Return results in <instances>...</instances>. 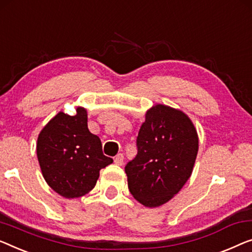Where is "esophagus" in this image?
<instances>
[{"instance_id":"34e87169","label":"esophagus","mask_w":252,"mask_h":252,"mask_svg":"<svg viewBox=\"0 0 252 252\" xmlns=\"http://www.w3.org/2000/svg\"><path fill=\"white\" fill-rule=\"evenodd\" d=\"M123 162H124V156L122 155V153H119V155L116 156L115 163H116V165H118V166H122Z\"/></svg>"}]
</instances>
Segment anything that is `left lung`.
Here are the masks:
<instances>
[{"instance_id": "left-lung-1", "label": "left lung", "mask_w": 252, "mask_h": 252, "mask_svg": "<svg viewBox=\"0 0 252 252\" xmlns=\"http://www.w3.org/2000/svg\"><path fill=\"white\" fill-rule=\"evenodd\" d=\"M136 147V157L125 167L129 192L145 207L161 206L191 176L199 149L195 127L183 111L153 105L145 114Z\"/></svg>"}]
</instances>
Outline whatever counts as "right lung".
Listing matches in <instances>:
<instances>
[{
	"instance_id": "1",
	"label": "right lung",
	"mask_w": 252,
	"mask_h": 252,
	"mask_svg": "<svg viewBox=\"0 0 252 252\" xmlns=\"http://www.w3.org/2000/svg\"><path fill=\"white\" fill-rule=\"evenodd\" d=\"M43 177L67 199L85 195L95 187L100 170L114 161L102 152L101 140L87 127L86 109L75 116L60 111L41 130L36 145Z\"/></svg>"
}]
</instances>
